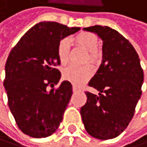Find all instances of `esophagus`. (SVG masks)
I'll list each match as a JSON object with an SVG mask.
<instances>
[{
    "label": "esophagus",
    "mask_w": 147,
    "mask_h": 147,
    "mask_svg": "<svg viewBox=\"0 0 147 147\" xmlns=\"http://www.w3.org/2000/svg\"><path fill=\"white\" fill-rule=\"evenodd\" d=\"M72 90H73V92L74 93H76V92H78L80 91V89H78L77 87H75V86H73V88H72Z\"/></svg>",
    "instance_id": "34e87169"
}]
</instances>
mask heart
Masks as SVG:
<instances>
[{"mask_svg": "<svg viewBox=\"0 0 147 147\" xmlns=\"http://www.w3.org/2000/svg\"><path fill=\"white\" fill-rule=\"evenodd\" d=\"M73 42L77 46L84 49L88 52V60L91 63H96L99 59L98 51V39L95 34L90 32H80L73 38ZM70 44L69 40H60L57 46V55L61 65H66L69 60ZM93 75V69L90 66L78 67L75 66L67 67L63 70V78L76 87H80L86 83Z\"/></svg>", "mask_w": 147, "mask_h": 147, "instance_id": "1", "label": "heart"}]
</instances>
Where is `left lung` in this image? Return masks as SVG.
I'll use <instances>...</instances> for the list:
<instances>
[{"instance_id":"8db88e82","label":"left lung","mask_w":147,"mask_h":147,"mask_svg":"<svg viewBox=\"0 0 147 147\" xmlns=\"http://www.w3.org/2000/svg\"><path fill=\"white\" fill-rule=\"evenodd\" d=\"M103 40L102 63L88 86L98 96L86 92L87 103L80 108L85 129L98 139L118 136L134 117L142 95L144 72L135 48L118 31L107 26L84 28Z\"/></svg>"}]
</instances>
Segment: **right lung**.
Instances as JSON below:
<instances>
[{
  "instance_id": "add662e5",
  "label": "right lung",
  "mask_w": 147,
  "mask_h": 147,
  "mask_svg": "<svg viewBox=\"0 0 147 147\" xmlns=\"http://www.w3.org/2000/svg\"><path fill=\"white\" fill-rule=\"evenodd\" d=\"M80 28L42 22L30 28L9 54L3 86L8 105L18 127L35 138L51 136L59 127L72 95V85L63 81L57 46Z\"/></svg>"
}]
</instances>
